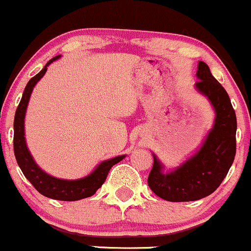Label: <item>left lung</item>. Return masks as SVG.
Masks as SVG:
<instances>
[{"mask_svg":"<svg viewBox=\"0 0 251 251\" xmlns=\"http://www.w3.org/2000/svg\"><path fill=\"white\" fill-rule=\"evenodd\" d=\"M197 77L199 81L194 88L210 101L216 117L201 147L174 169L166 170L152 152L153 166L148 184L157 197L167 201H195L212 194L235 159L237 119L230 98L201 60L198 64Z\"/></svg>","mask_w":251,"mask_h":251,"instance_id":"left-lung-1","label":"left lung"}]
</instances>
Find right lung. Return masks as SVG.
<instances>
[{"instance_id": "1", "label": "right lung", "mask_w": 251, "mask_h": 251, "mask_svg": "<svg viewBox=\"0 0 251 251\" xmlns=\"http://www.w3.org/2000/svg\"><path fill=\"white\" fill-rule=\"evenodd\" d=\"M58 58H60V56H56L54 58L49 60L43 70L34 77H32L25 88L23 98L16 108L15 118H14V153H15L16 162H18L21 172L24 173L25 177L33 184V187L40 194L50 198V199L62 200V201H76V200L94 195L96 191L106 181L111 168L118 162L123 161L126 155L117 156L102 161L95 167V169L89 175L76 178V180H64V178L54 177V176L44 172L35 163L34 158L31 155V151L28 150V147L26 144V138H25V117H26L27 106H28L29 99H31V94L35 84L45 75L49 65Z\"/></svg>"}]
</instances>
